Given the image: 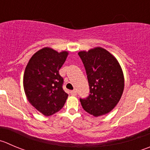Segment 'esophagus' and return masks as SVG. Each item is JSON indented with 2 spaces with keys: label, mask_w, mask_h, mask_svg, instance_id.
Instances as JSON below:
<instances>
[{
  "label": "esophagus",
  "mask_w": 150,
  "mask_h": 150,
  "mask_svg": "<svg viewBox=\"0 0 150 150\" xmlns=\"http://www.w3.org/2000/svg\"><path fill=\"white\" fill-rule=\"evenodd\" d=\"M70 94H71V95L75 96L77 94V91H75V90H72V91H70Z\"/></svg>",
  "instance_id": "34e87169"
}]
</instances>
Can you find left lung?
<instances>
[{
	"instance_id": "1",
	"label": "left lung",
	"mask_w": 150,
	"mask_h": 150,
	"mask_svg": "<svg viewBox=\"0 0 150 150\" xmlns=\"http://www.w3.org/2000/svg\"><path fill=\"white\" fill-rule=\"evenodd\" d=\"M89 84L90 94L80 99L83 108L97 117L108 114L121 99L125 87L122 69L117 59L105 49L94 47L78 52Z\"/></svg>"
}]
</instances>
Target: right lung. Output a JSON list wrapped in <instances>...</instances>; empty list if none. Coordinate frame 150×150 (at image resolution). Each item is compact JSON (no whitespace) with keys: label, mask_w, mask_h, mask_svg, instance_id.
<instances>
[{"label":"right lung","mask_w":150,"mask_h":150,"mask_svg":"<svg viewBox=\"0 0 150 150\" xmlns=\"http://www.w3.org/2000/svg\"><path fill=\"white\" fill-rule=\"evenodd\" d=\"M68 51L59 53L51 47L42 48L29 60L23 76L25 94L29 103L45 116H51L64 105L68 94L62 88L59 69Z\"/></svg>","instance_id":"1"}]
</instances>
